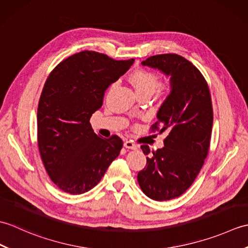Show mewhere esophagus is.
I'll return each mask as SVG.
<instances>
[{"instance_id": "34e87169", "label": "esophagus", "mask_w": 248, "mask_h": 248, "mask_svg": "<svg viewBox=\"0 0 248 248\" xmlns=\"http://www.w3.org/2000/svg\"><path fill=\"white\" fill-rule=\"evenodd\" d=\"M124 147H125V148H128V149H133V150H136L139 148V146L136 145L133 140H125L124 141Z\"/></svg>"}]
</instances>
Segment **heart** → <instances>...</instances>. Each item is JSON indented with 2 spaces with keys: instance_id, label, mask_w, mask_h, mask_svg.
I'll return each instance as SVG.
<instances>
[{
  "instance_id": "heart-1",
  "label": "heart",
  "mask_w": 248,
  "mask_h": 248,
  "mask_svg": "<svg viewBox=\"0 0 248 248\" xmlns=\"http://www.w3.org/2000/svg\"><path fill=\"white\" fill-rule=\"evenodd\" d=\"M129 80L135 88L136 93L140 94H151L154 93L157 88L162 92L168 93L171 92L172 83L170 81L161 83V78L156 72L152 71L147 68H139L135 69L129 77ZM113 86H110L112 88Z\"/></svg>"
}]
</instances>
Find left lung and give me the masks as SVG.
<instances>
[{
  "instance_id": "8db88e82",
  "label": "left lung",
  "mask_w": 248,
  "mask_h": 248,
  "mask_svg": "<svg viewBox=\"0 0 248 248\" xmlns=\"http://www.w3.org/2000/svg\"><path fill=\"white\" fill-rule=\"evenodd\" d=\"M170 76L172 89L157 112L151 132H167L162 149L140 148L147 155L138 181L146 196L164 202L177 198L192 186L208 155L213 108L202 73L191 62L173 54L150 56L141 62Z\"/></svg>"
}]
</instances>
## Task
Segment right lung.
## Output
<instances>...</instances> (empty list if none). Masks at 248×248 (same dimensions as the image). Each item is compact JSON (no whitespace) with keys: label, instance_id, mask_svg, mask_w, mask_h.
<instances>
[{"label":"right lung","instance_id":"add662e5","mask_svg":"<svg viewBox=\"0 0 248 248\" xmlns=\"http://www.w3.org/2000/svg\"><path fill=\"white\" fill-rule=\"evenodd\" d=\"M133 62L82 51L61 62L46 78L37 110V144L50 179L65 193L88 192L119 155L123 140L97 135L89 119L102 107L105 89Z\"/></svg>","mask_w":248,"mask_h":248}]
</instances>
